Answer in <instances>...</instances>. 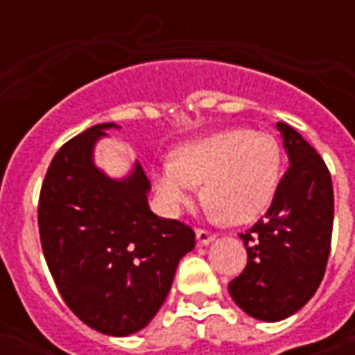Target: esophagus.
I'll return each instance as SVG.
<instances>
[{"mask_svg": "<svg viewBox=\"0 0 355 355\" xmlns=\"http://www.w3.org/2000/svg\"><path fill=\"white\" fill-rule=\"evenodd\" d=\"M196 238H198V243H200V245H209V243L215 239V236L209 230H201L200 228V230H196Z\"/></svg>", "mask_w": 355, "mask_h": 355, "instance_id": "1", "label": "esophagus"}]
</instances>
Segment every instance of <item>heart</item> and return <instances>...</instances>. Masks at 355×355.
I'll list each match as a JSON object with an SVG mask.
<instances>
[{
    "label": "heart",
    "mask_w": 355,
    "mask_h": 355,
    "mask_svg": "<svg viewBox=\"0 0 355 355\" xmlns=\"http://www.w3.org/2000/svg\"><path fill=\"white\" fill-rule=\"evenodd\" d=\"M282 152L274 137L249 129L213 132L177 148L154 173L163 209L177 215L201 184L203 201L230 224H247L270 207L279 184Z\"/></svg>",
    "instance_id": "1"
}]
</instances>
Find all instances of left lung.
<instances>
[{
    "label": "left lung",
    "instance_id": "obj_1",
    "mask_svg": "<svg viewBox=\"0 0 355 355\" xmlns=\"http://www.w3.org/2000/svg\"><path fill=\"white\" fill-rule=\"evenodd\" d=\"M289 167L272 205L239 234L247 266L228 283L234 302L254 320L282 321L320 287L333 234V182L321 155L291 125L277 123Z\"/></svg>",
    "mask_w": 355,
    "mask_h": 355
}]
</instances>
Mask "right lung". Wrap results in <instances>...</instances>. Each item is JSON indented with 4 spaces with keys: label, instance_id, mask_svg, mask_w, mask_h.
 Masks as SVG:
<instances>
[{
    "label": "right lung",
    "instance_id": "obj_1",
    "mask_svg": "<svg viewBox=\"0 0 355 355\" xmlns=\"http://www.w3.org/2000/svg\"><path fill=\"white\" fill-rule=\"evenodd\" d=\"M108 129L119 125H94L58 150L42 184L37 224L68 308L102 335L127 336L162 308L196 234L150 211V180L139 162L125 178L94 165V144Z\"/></svg>",
    "mask_w": 355,
    "mask_h": 355
}]
</instances>
